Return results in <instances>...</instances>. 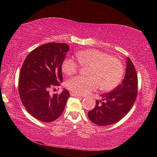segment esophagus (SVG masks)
<instances>
[{
	"instance_id": "1",
	"label": "esophagus",
	"mask_w": 157,
	"mask_h": 157,
	"mask_svg": "<svg viewBox=\"0 0 157 157\" xmlns=\"http://www.w3.org/2000/svg\"><path fill=\"white\" fill-rule=\"evenodd\" d=\"M71 96H74V97H81L80 95L77 94H75V93H71Z\"/></svg>"
}]
</instances>
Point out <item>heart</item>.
I'll use <instances>...</instances> for the list:
<instances>
[{"mask_svg": "<svg viewBox=\"0 0 157 157\" xmlns=\"http://www.w3.org/2000/svg\"><path fill=\"white\" fill-rule=\"evenodd\" d=\"M82 66L89 67V77L76 76L69 79L68 88L75 94L84 95L100 86L104 91H110L118 86L124 75L123 63L118 58L96 49H88L77 53ZM63 73L71 75L75 73L79 65L73 58L66 57L62 65Z\"/></svg>", "mask_w": 157, "mask_h": 157, "instance_id": "1", "label": "heart"}]
</instances>
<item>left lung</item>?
I'll use <instances>...</instances> for the list:
<instances>
[{
	"label": "left lung",
	"mask_w": 157,
	"mask_h": 157,
	"mask_svg": "<svg viewBox=\"0 0 157 157\" xmlns=\"http://www.w3.org/2000/svg\"><path fill=\"white\" fill-rule=\"evenodd\" d=\"M138 77L131 59L127 58L125 76L112 91L100 95L101 100L89 111L90 121L100 126L118 122L131 109L137 97Z\"/></svg>",
	"instance_id": "left-lung-1"
}]
</instances>
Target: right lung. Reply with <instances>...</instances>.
<instances>
[{
  "label": "right lung",
  "mask_w": 157,
  "mask_h": 157,
  "mask_svg": "<svg viewBox=\"0 0 157 157\" xmlns=\"http://www.w3.org/2000/svg\"><path fill=\"white\" fill-rule=\"evenodd\" d=\"M69 50L67 44L48 43L31 51L21 67L18 93L23 106L34 118L50 123L62 115L70 94L63 89L50 95L49 90L62 82V65Z\"/></svg>",
  "instance_id": "obj_1"
}]
</instances>
